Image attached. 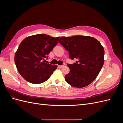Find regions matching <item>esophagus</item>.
Returning <instances> with one entry per match:
<instances>
[{"label": "esophagus", "mask_w": 123, "mask_h": 123, "mask_svg": "<svg viewBox=\"0 0 123 123\" xmlns=\"http://www.w3.org/2000/svg\"><path fill=\"white\" fill-rule=\"evenodd\" d=\"M64 67V65H58V68H62V67Z\"/></svg>", "instance_id": "obj_1"}]
</instances>
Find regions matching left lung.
<instances>
[{"instance_id": "8db88e82", "label": "left lung", "mask_w": 123, "mask_h": 123, "mask_svg": "<svg viewBox=\"0 0 123 123\" xmlns=\"http://www.w3.org/2000/svg\"><path fill=\"white\" fill-rule=\"evenodd\" d=\"M59 42L69 51L71 59L68 64L70 72L65 76L66 82L76 88H83L97 77L104 63V49L98 41L88 36L76 35L61 37Z\"/></svg>"}]
</instances>
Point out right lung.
Wrapping results in <instances>:
<instances>
[{
	"instance_id": "add662e5",
	"label": "right lung",
	"mask_w": 123,
	"mask_h": 123,
	"mask_svg": "<svg viewBox=\"0 0 123 123\" xmlns=\"http://www.w3.org/2000/svg\"><path fill=\"white\" fill-rule=\"evenodd\" d=\"M59 38L36 34L28 36L21 42L14 61L18 72L25 80L38 84L50 77L57 66L43 61L58 43Z\"/></svg>"
}]
</instances>
